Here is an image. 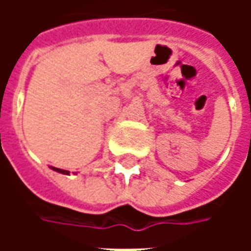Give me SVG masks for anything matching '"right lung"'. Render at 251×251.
I'll use <instances>...</instances> for the list:
<instances>
[{"mask_svg": "<svg viewBox=\"0 0 251 251\" xmlns=\"http://www.w3.org/2000/svg\"><path fill=\"white\" fill-rule=\"evenodd\" d=\"M53 171H56V172H59V174H63V175H68L70 172L68 171H64V169H59V168H55V167H51Z\"/></svg>", "mask_w": 251, "mask_h": 251, "instance_id": "right-lung-1", "label": "right lung"}]
</instances>
